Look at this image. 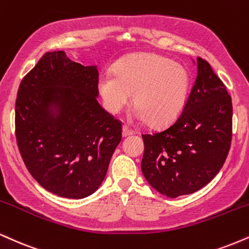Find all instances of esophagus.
Here are the masks:
<instances>
[{"label":"esophagus","instance_id":"34e87169","mask_svg":"<svg viewBox=\"0 0 249 249\" xmlns=\"http://www.w3.org/2000/svg\"><path fill=\"white\" fill-rule=\"evenodd\" d=\"M130 134H133V130L128 127L127 125H124V126H123V136L126 137V136H130Z\"/></svg>","mask_w":249,"mask_h":249}]
</instances>
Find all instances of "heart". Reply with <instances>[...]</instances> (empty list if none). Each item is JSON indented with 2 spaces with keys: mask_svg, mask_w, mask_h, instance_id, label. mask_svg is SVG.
I'll list each match as a JSON object with an SVG mask.
<instances>
[{
  "mask_svg": "<svg viewBox=\"0 0 249 249\" xmlns=\"http://www.w3.org/2000/svg\"><path fill=\"white\" fill-rule=\"evenodd\" d=\"M113 74H103L98 89L110 112H119L133 95L136 115L154 126L175 121L184 109L190 75L182 65L158 54H136L117 62Z\"/></svg>",
  "mask_w": 249,
  "mask_h": 249,
  "instance_id": "heart-1",
  "label": "heart"
}]
</instances>
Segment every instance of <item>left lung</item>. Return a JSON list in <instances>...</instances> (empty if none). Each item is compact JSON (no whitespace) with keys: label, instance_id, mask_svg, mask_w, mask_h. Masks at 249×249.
Listing matches in <instances>:
<instances>
[{"label":"left lung","instance_id":"left-lung-1","mask_svg":"<svg viewBox=\"0 0 249 249\" xmlns=\"http://www.w3.org/2000/svg\"><path fill=\"white\" fill-rule=\"evenodd\" d=\"M184 109L168 127L142 134V170L155 190L175 198L199 190L217 175L232 142V98L210 64L197 58Z\"/></svg>","mask_w":249,"mask_h":249}]
</instances>
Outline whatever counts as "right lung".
<instances>
[{
	"instance_id": "obj_1",
	"label": "right lung",
	"mask_w": 249,
	"mask_h": 249,
	"mask_svg": "<svg viewBox=\"0 0 249 249\" xmlns=\"http://www.w3.org/2000/svg\"><path fill=\"white\" fill-rule=\"evenodd\" d=\"M97 96V68L62 51L45 53L20 81L15 106L19 153L36 181L60 197L83 198L97 190L122 140V122Z\"/></svg>"
}]
</instances>
